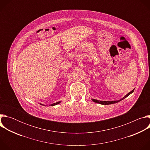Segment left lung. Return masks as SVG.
Returning <instances> with one entry per match:
<instances>
[{"mask_svg":"<svg viewBox=\"0 0 150 150\" xmlns=\"http://www.w3.org/2000/svg\"><path fill=\"white\" fill-rule=\"evenodd\" d=\"M134 91V89L132 90L131 92H129V93H127L126 96H125L119 100H114V101H100V100H96V99H94V98H91L92 101L95 102V103H98V104H103V105H108V104H114V103H118L119 101H120L121 100L125 99L126 97H127L128 96H129L131 94H132L133 92Z\"/></svg>","mask_w":150,"mask_h":150,"instance_id":"8db88e82","label":"left lung"}]
</instances>
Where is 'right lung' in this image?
Segmentation results:
<instances>
[{"instance_id": "1", "label": "right lung", "mask_w": 150, "mask_h": 150, "mask_svg": "<svg viewBox=\"0 0 150 150\" xmlns=\"http://www.w3.org/2000/svg\"><path fill=\"white\" fill-rule=\"evenodd\" d=\"M61 103V101H58V102H56V103H53V104H50V105H49L50 106L51 105V106H53V105H57V104H59V103ZM41 104V105H45L44 104Z\"/></svg>"}]
</instances>
